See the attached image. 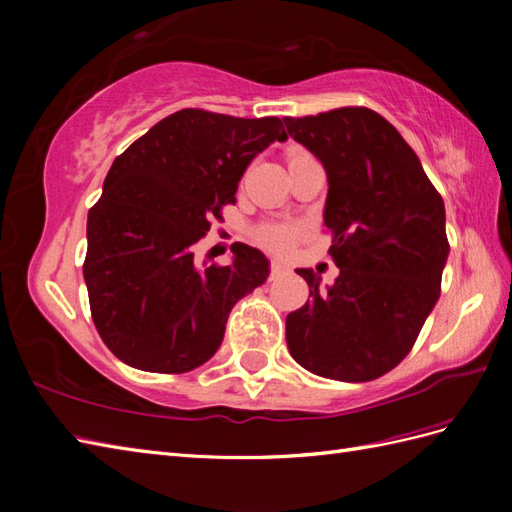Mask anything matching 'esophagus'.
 I'll return each instance as SVG.
<instances>
[{"label": "esophagus", "mask_w": 512, "mask_h": 512, "mask_svg": "<svg viewBox=\"0 0 512 512\" xmlns=\"http://www.w3.org/2000/svg\"><path fill=\"white\" fill-rule=\"evenodd\" d=\"M284 270H286V264L281 262V259H273V262H270V273H273V275L284 273Z\"/></svg>", "instance_id": "obj_1"}]
</instances>
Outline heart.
I'll list each match as a JSON object with an SVG mask.
<instances>
[{"mask_svg": "<svg viewBox=\"0 0 512 512\" xmlns=\"http://www.w3.org/2000/svg\"><path fill=\"white\" fill-rule=\"evenodd\" d=\"M303 156H308L306 151L301 149H290L288 151V165L290 162H295ZM297 228L295 226H288V224H266L257 231V239L259 244H264L266 248H273V250H286L292 242H295L297 237Z\"/></svg>", "mask_w": 512, "mask_h": 512, "instance_id": "b5f03b06", "label": "heart"}]
</instances>
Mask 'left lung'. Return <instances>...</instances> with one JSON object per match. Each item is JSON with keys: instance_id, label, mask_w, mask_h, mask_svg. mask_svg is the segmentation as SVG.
<instances>
[{"instance_id": "1", "label": "left lung", "mask_w": 512, "mask_h": 512, "mask_svg": "<svg viewBox=\"0 0 512 512\" xmlns=\"http://www.w3.org/2000/svg\"><path fill=\"white\" fill-rule=\"evenodd\" d=\"M284 123L328 176L323 224L341 268L330 286L297 268L312 299L286 317L288 350L321 378L365 383L409 354L438 303L449 257L444 202L398 129L367 107Z\"/></svg>"}]
</instances>
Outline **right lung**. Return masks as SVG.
Here are the masks:
<instances>
[{"label": "right lung", "instance_id": "add662e5", "mask_svg": "<svg viewBox=\"0 0 512 512\" xmlns=\"http://www.w3.org/2000/svg\"><path fill=\"white\" fill-rule=\"evenodd\" d=\"M286 138L275 116L180 110L112 162L88 213L83 277L96 330L123 363L182 374L220 350L228 314L270 262L235 244L228 266H198L193 244L235 202L250 160Z\"/></svg>", "mask_w": 512, "mask_h": 512}]
</instances>
